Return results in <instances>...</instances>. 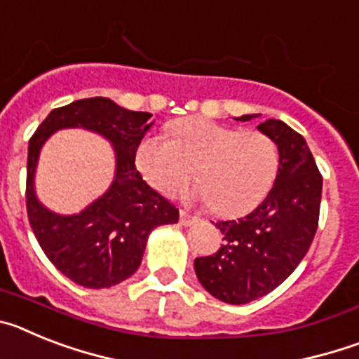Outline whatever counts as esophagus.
Listing matches in <instances>:
<instances>
[{
  "mask_svg": "<svg viewBox=\"0 0 359 359\" xmlns=\"http://www.w3.org/2000/svg\"><path fill=\"white\" fill-rule=\"evenodd\" d=\"M196 221H198V217H196L194 214H190V212L187 210H180V223H182L183 226H190V224H194Z\"/></svg>",
  "mask_w": 359,
  "mask_h": 359,
  "instance_id": "obj_1",
  "label": "esophagus"
}]
</instances>
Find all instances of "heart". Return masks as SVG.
I'll return each mask as SVG.
<instances>
[{"label": "heart", "instance_id": "b5f03b06", "mask_svg": "<svg viewBox=\"0 0 359 359\" xmlns=\"http://www.w3.org/2000/svg\"><path fill=\"white\" fill-rule=\"evenodd\" d=\"M169 138L145 136L136 167L165 196L177 194L196 170L194 194L221 215H243L261 205L277 180L278 147L262 131H243L207 118L176 120Z\"/></svg>", "mask_w": 359, "mask_h": 359}]
</instances>
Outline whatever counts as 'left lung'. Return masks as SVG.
Masks as SVG:
<instances>
[{
    "mask_svg": "<svg viewBox=\"0 0 359 359\" xmlns=\"http://www.w3.org/2000/svg\"><path fill=\"white\" fill-rule=\"evenodd\" d=\"M257 129L278 147L273 189L248 215L217 221L224 243L214 255L194 261L203 287L226 304H248L280 286L306 257L318 228L322 174L304 136L275 118Z\"/></svg>",
    "mask_w": 359,
    "mask_h": 359,
    "instance_id": "left-lung-1",
    "label": "left lung"
}]
</instances>
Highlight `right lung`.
<instances>
[{"label":"right lung","mask_w":359,"mask_h":359,"mask_svg":"<svg viewBox=\"0 0 359 359\" xmlns=\"http://www.w3.org/2000/svg\"><path fill=\"white\" fill-rule=\"evenodd\" d=\"M151 113L129 111L104 97L82 98L57 107L28 142L27 214L44 255L62 275L91 290L111 287L135 273L147 237L160 224L177 223L180 210L151 189L136 170V147ZM84 127L116 145L117 174L102 198L77 216H59L35 198L33 172L39 151L57 128Z\"/></svg>","instance_id":"add662e5"}]
</instances>
